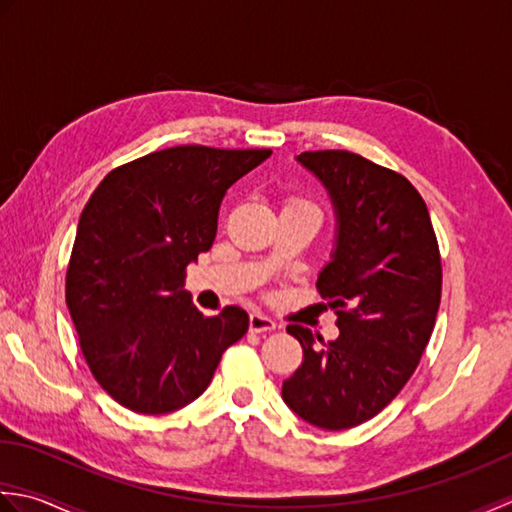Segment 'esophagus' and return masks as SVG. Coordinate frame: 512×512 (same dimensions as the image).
Returning a JSON list of instances; mask_svg holds the SVG:
<instances>
[{
  "label": "esophagus",
  "instance_id": "obj_1",
  "mask_svg": "<svg viewBox=\"0 0 512 512\" xmlns=\"http://www.w3.org/2000/svg\"><path fill=\"white\" fill-rule=\"evenodd\" d=\"M249 329L256 331V333H263V331H274V329H276V322L271 320L269 316L260 314V311H254V314L249 316Z\"/></svg>",
  "mask_w": 512,
  "mask_h": 512
}]
</instances>
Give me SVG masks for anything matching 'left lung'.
Returning a JSON list of instances; mask_svg holds the SVG:
<instances>
[{
    "mask_svg": "<svg viewBox=\"0 0 512 512\" xmlns=\"http://www.w3.org/2000/svg\"><path fill=\"white\" fill-rule=\"evenodd\" d=\"M296 161L325 187L336 216L318 289L340 333L322 342L287 327L305 360L283 382V400L300 420L342 431L378 415L413 375L440 309V252L429 210L402 174L344 150Z\"/></svg>",
    "mask_w": 512,
    "mask_h": 512,
    "instance_id": "left-lung-1",
    "label": "left lung"
}]
</instances>
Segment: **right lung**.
Instances as JSON below:
<instances>
[{
	"label": "right lung",
	"mask_w": 512,
	"mask_h": 512,
	"mask_svg": "<svg viewBox=\"0 0 512 512\" xmlns=\"http://www.w3.org/2000/svg\"><path fill=\"white\" fill-rule=\"evenodd\" d=\"M269 156L176 145L112 170L83 207L66 302L92 375L125 409H183L247 333L245 309L192 305L185 269L212 247L225 192Z\"/></svg>",
	"instance_id": "1"
}]
</instances>
